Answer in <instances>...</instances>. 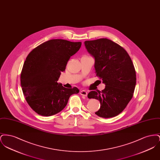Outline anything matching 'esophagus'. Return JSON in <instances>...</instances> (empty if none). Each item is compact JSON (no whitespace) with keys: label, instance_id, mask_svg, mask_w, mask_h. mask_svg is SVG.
<instances>
[{"label":"esophagus","instance_id":"1","mask_svg":"<svg viewBox=\"0 0 160 160\" xmlns=\"http://www.w3.org/2000/svg\"><path fill=\"white\" fill-rule=\"evenodd\" d=\"M80 95H83V96H84V97H86V96L88 95V92H87V91H84V90L81 91L80 92Z\"/></svg>","mask_w":160,"mask_h":160}]
</instances>
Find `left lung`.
<instances>
[{"label": "left lung", "instance_id": "obj_1", "mask_svg": "<svg viewBox=\"0 0 160 160\" xmlns=\"http://www.w3.org/2000/svg\"><path fill=\"white\" fill-rule=\"evenodd\" d=\"M88 52L95 59L96 76L106 84L102 91H91L89 98L99 100L95 114L110 118L120 114L133 96L136 84V71L127 51L112 40L101 38L84 41Z\"/></svg>", "mask_w": 160, "mask_h": 160}]
</instances>
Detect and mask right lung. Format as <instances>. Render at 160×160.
I'll list each match as a JSON object with an SVG mask.
<instances>
[{
	"instance_id": "add662e5",
	"label": "right lung",
	"mask_w": 160,
	"mask_h": 160,
	"mask_svg": "<svg viewBox=\"0 0 160 160\" xmlns=\"http://www.w3.org/2000/svg\"><path fill=\"white\" fill-rule=\"evenodd\" d=\"M81 42L55 39L47 41L32 50L24 63L21 86L27 102L38 114L50 116L62 111L70 96L78 89L65 88L58 83L71 56L76 53Z\"/></svg>"
}]
</instances>
